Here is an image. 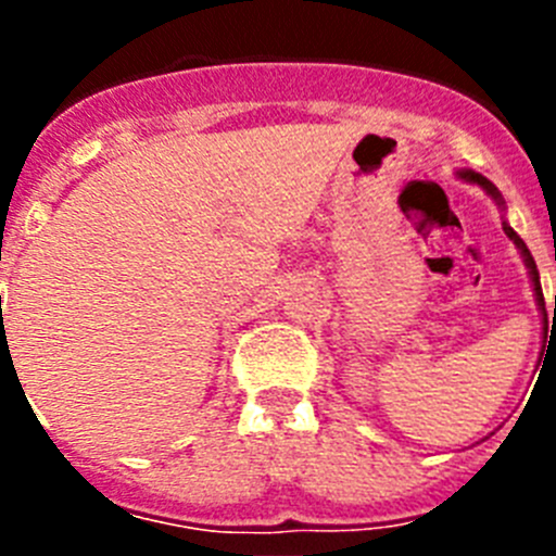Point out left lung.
I'll return each mask as SVG.
<instances>
[{
    "label": "left lung",
    "mask_w": 556,
    "mask_h": 556,
    "mask_svg": "<svg viewBox=\"0 0 556 556\" xmlns=\"http://www.w3.org/2000/svg\"><path fill=\"white\" fill-rule=\"evenodd\" d=\"M456 175H459L462 180H468V184H476V186H481V189L488 191L490 198L495 200V203H498V205H504V200H501V191L495 189V186L490 184V180L484 178V175H479V172H473V169H459V172H456ZM504 233H507L509 239H513V242H515V248H518V250H520V255H523V264H527V269H529V278H532V287H534V301H538L540 312H543V326L548 328V317H546V301H543V289H540V273H538V264H534L532 253H529V248H527V244H523V239H520V236L515 233V230L509 228L507 223H504ZM554 320H556V298H554ZM554 320H552V326H554ZM543 348H546V345H543Z\"/></svg>",
    "instance_id": "8db88e82"
}]
</instances>
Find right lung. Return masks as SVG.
Returning <instances> with one entry per match:
<instances>
[{"instance_id": "add662e5", "label": "right lung", "mask_w": 556, "mask_h": 556, "mask_svg": "<svg viewBox=\"0 0 556 556\" xmlns=\"http://www.w3.org/2000/svg\"><path fill=\"white\" fill-rule=\"evenodd\" d=\"M0 317H2V314H0ZM2 326H4V320H2ZM4 345H8V339H4V328H2V333H0V356H2Z\"/></svg>"}]
</instances>
